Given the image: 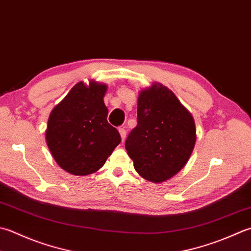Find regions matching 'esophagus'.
I'll list each match as a JSON object with an SVG mask.
<instances>
[{
	"instance_id": "34e87169",
	"label": "esophagus",
	"mask_w": 251,
	"mask_h": 251,
	"mask_svg": "<svg viewBox=\"0 0 251 251\" xmlns=\"http://www.w3.org/2000/svg\"><path fill=\"white\" fill-rule=\"evenodd\" d=\"M119 131H120V135H121V138H122V140L124 141V140H125V138H126V129H125V128H123V127H120V128H119Z\"/></svg>"
}]
</instances>
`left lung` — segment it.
Here are the masks:
<instances>
[{"mask_svg": "<svg viewBox=\"0 0 251 251\" xmlns=\"http://www.w3.org/2000/svg\"><path fill=\"white\" fill-rule=\"evenodd\" d=\"M196 142L193 116L173 92L153 83L139 93L137 126L125 141L134 168L153 183H161L184 168Z\"/></svg>", "mask_w": 251, "mask_h": 251, "instance_id": "left-lung-1", "label": "left lung"}]
</instances>
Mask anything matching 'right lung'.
I'll return each mask as SVG.
<instances>
[{
	"label": "right lung",
	"instance_id": "add662e5",
	"mask_svg": "<svg viewBox=\"0 0 251 251\" xmlns=\"http://www.w3.org/2000/svg\"><path fill=\"white\" fill-rule=\"evenodd\" d=\"M106 86L78 82L52 110L46 138L56 163L73 175L95 173L121 142L120 132L106 121L103 102Z\"/></svg>",
	"mask_w": 251,
	"mask_h": 251
}]
</instances>
